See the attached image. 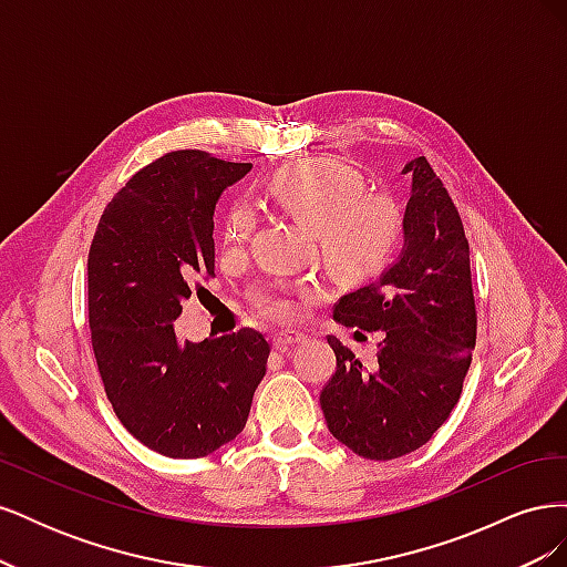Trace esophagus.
<instances>
[{
	"label": "esophagus",
	"instance_id": "esophagus-1",
	"mask_svg": "<svg viewBox=\"0 0 567 567\" xmlns=\"http://www.w3.org/2000/svg\"><path fill=\"white\" fill-rule=\"evenodd\" d=\"M307 336L300 333V331H279L274 333V348L279 350H286V348H293L298 346V342H302Z\"/></svg>",
	"mask_w": 567,
	"mask_h": 567
}]
</instances>
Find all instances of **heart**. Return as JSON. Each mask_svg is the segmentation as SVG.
I'll return each instance as SVG.
<instances>
[{
	"label": "heart",
	"instance_id": "b5f03b06",
	"mask_svg": "<svg viewBox=\"0 0 567 567\" xmlns=\"http://www.w3.org/2000/svg\"><path fill=\"white\" fill-rule=\"evenodd\" d=\"M362 192V177L331 158L290 165L269 184V198L315 227L323 260L350 277L379 269L398 246L402 229L398 205L388 196ZM255 227L257 208L248 198H238L225 217V241L246 244ZM300 293L302 290L271 281L255 290L252 302L262 315L288 321L300 315Z\"/></svg>",
	"mask_w": 567,
	"mask_h": 567
}]
</instances>
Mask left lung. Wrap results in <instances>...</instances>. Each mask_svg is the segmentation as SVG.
<instances>
[{
    "label": "left lung",
    "mask_w": 567,
    "mask_h": 567,
    "mask_svg": "<svg viewBox=\"0 0 567 567\" xmlns=\"http://www.w3.org/2000/svg\"><path fill=\"white\" fill-rule=\"evenodd\" d=\"M404 246L381 277L342 296L333 319L381 331L379 362L362 367L336 336V373L319 394L331 435L371 461L398 458L433 437L461 398L475 348L471 248L456 205L425 156L409 161Z\"/></svg>",
    "instance_id": "1"
}]
</instances>
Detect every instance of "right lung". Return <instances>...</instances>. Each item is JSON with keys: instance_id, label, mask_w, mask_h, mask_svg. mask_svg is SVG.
I'll return each mask as SVG.
<instances>
[{"instance_id": "obj_1", "label": "right lung", "mask_w": 567, "mask_h": 567, "mask_svg": "<svg viewBox=\"0 0 567 567\" xmlns=\"http://www.w3.org/2000/svg\"><path fill=\"white\" fill-rule=\"evenodd\" d=\"M250 167L165 153L113 196L90 248V329L106 398L136 440L169 458L208 456L241 433L267 371L260 331L184 346L175 336L182 302L215 277V205Z\"/></svg>"}]
</instances>
